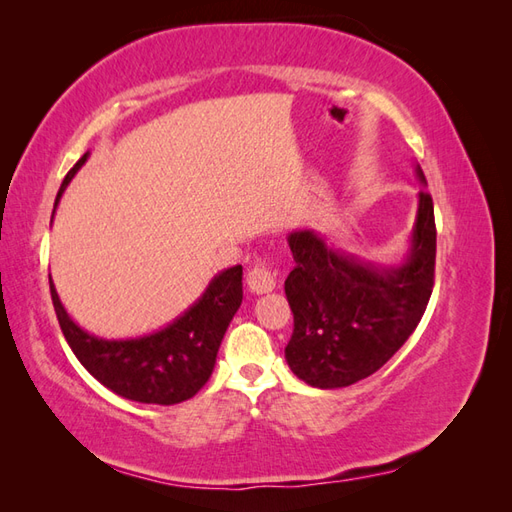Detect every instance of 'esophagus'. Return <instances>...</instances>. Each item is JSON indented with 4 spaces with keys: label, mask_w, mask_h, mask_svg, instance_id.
Segmentation results:
<instances>
[{
    "label": "esophagus",
    "mask_w": 512,
    "mask_h": 512,
    "mask_svg": "<svg viewBox=\"0 0 512 512\" xmlns=\"http://www.w3.org/2000/svg\"><path fill=\"white\" fill-rule=\"evenodd\" d=\"M246 284H248V290L255 292V295H266V292L275 290L277 279H275L273 268H270L266 262H259L248 270Z\"/></svg>",
    "instance_id": "1"
}]
</instances>
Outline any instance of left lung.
Here are the masks:
<instances>
[{
    "instance_id": "obj_1",
    "label": "left lung",
    "mask_w": 512,
    "mask_h": 512,
    "mask_svg": "<svg viewBox=\"0 0 512 512\" xmlns=\"http://www.w3.org/2000/svg\"><path fill=\"white\" fill-rule=\"evenodd\" d=\"M420 184H427L416 165ZM295 268L286 297L295 330L286 345L292 374L339 389L378 372L418 328L436 273V220L427 189L418 193L409 253L398 266L363 262L325 244L312 228L292 231Z\"/></svg>"
}]
</instances>
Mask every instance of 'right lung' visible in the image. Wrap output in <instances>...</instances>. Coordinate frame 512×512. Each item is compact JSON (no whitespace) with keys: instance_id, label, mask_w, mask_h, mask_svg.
<instances>
[{"instance_id":"add662e5","label":"right lung","mask_w":512,"mask_h":512,"mask_svg":"<svg viewBox=\"0 0 512 512\" xmlns=\"http://www.w3.org/2000/svg\"><path fill=\"white\" fill-rule=\"evenodd\" d=\"M88 156L90 151L68 171L54 206ZM50 295L65 341L101 385L145 405H178L198 394L213 372L224 332L242 306V266L215 275L202 297L167 328L136 339L107 341L85 332L65 312L52 277Z\"/></svg>"}]
</instances>
